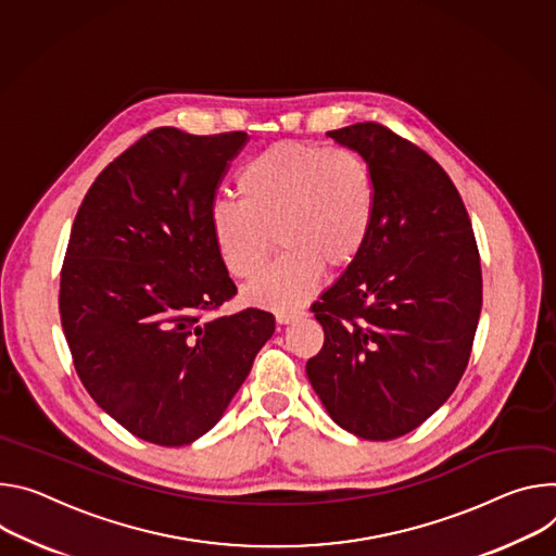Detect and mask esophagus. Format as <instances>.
<instances>
[{
	"label": "esophagus",
	"mask_w": 556,
	"mask_h": 556,
	"mask_svg": "<svg viewBox=\"0 0 556 556\" xmlns=\"http://www.w3.org/2000/svg\"><path fill=\"white\" fill-rule=\"evenodd\" d=\"M298 318H302V312H276L278 325H289V323H295Z\"/></svg>",
	"instance_id": "obj_1"
}]
</instances>
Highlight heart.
I'll list each match as a JSON object with an SVG mask.
<instances>
[{
  "label": "heart",
  "instance_id": "heart-1",
  "mask_svg": "<svg viewBox=\"0 0 556 556\" xmlns=\"http://www.w3.org/2000/svg\"><path fill=\"white\" fill-rule=\"evenodd\" d=\"M236 192L238 201L214 203L212 240L223 267L250 280L265 267L276 236L282 254L244 289L247 302L271 312L302 306L325 263L351 265L374 227V172L346 148L278 143L240 167Z\"/></svg>",
  "mask_w": 556,
  "mask_h": 556
}]
</instances>
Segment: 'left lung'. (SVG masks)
Listing matches in <instances>:
<instances>
[{"mask_svg": "<svg viewBox=\"0 0 556 556\" xmlns=\"http://www.w3.org/2000/svg\"><path fill=\"white\" fill-rule=\"evenodd\" d=\"M327 135L371 167L376 216L362 254L312 306L325 344L306 378L338 426L387 442L459 384L481 314V263L435 159L374 121Z\"/></svg>", "mask_w": 556, "mask_h": 556, "instance_id": "1", "label": "left lung"}]
</instances>
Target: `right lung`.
Masks as SVG:
<instances>
[{
  "instance_id": "obj_1",
  "label": "right lung",
  "mask_w": 556,
  "mask_h": 556,
  "mask_svg": "<svg viewBox=\"0 0 556 556\" xmlns=\"http://www.w3.org/2000/svg\"><path fill=\"white\" fill-rule=\"evenodd\" d=\"M244 132L156 128L92 182L61 267L59 314L90 397L132 435L185 446L223 417L274 336L236 295L210 214Z\"/></svg>"
}]
</instances>
